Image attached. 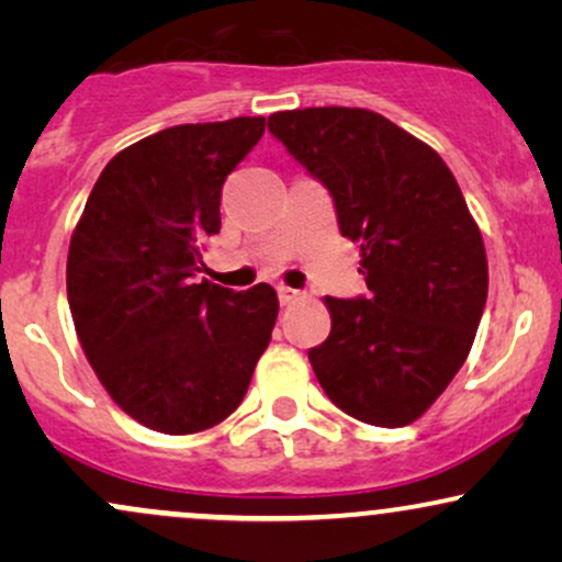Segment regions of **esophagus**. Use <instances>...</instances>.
Returning a JSON list of instances; mask_svg holds the SVG:
<instances>
[{
    "label": "esophagus",
    "mask_w": 562,
    "mask_h": 562,
    "mask_svg": "<svg viewBox=\"0 0 562 562\" xmlns=\"http://www.w3.org/2000/svg\"><path fill=\"white\" fill-rule=\"evenodd\" d=\"M301 299H303L301 290L285 288V285L280 288V303H282V306H290V303H295V301H301Z\"/></svg>",
    "instance_id": "1"
}]
</instances>
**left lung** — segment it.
Instances as JSON below:
<instances>
[{"label": "left lung", "instance_id": "left-lung-1", "mask_svg": "<svg viewBox=\"0 0 562 562\" xmlns=\"http://www.w3.org/2000/svg\"><path fill=\"white\" fill-rule=\"evenodd\" d=\"M269 132L330 190L370 290L325 299L333 327L308 351L314 375L353 420L415 423L465 364L488 293L486 248L454 173L364 108L280 111Z\"/></svg>", "mask_w": 562, "mask_h": 562}]
</instances>
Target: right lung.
<instances>
[{
  "label": "right lung",
  "instance_id": "right-lung-1",
  "mask_svg": "<svg viewBox=\"0 0 562 562\" xmlns=\"http://www.w3.org/2000/svg\"><path fill=\"white\" fill-rule=\"evenodd\" d=\"M267 119L164 128L105 166L70 235L66 285L76 335L128 417L169 436L227 420L280 312L272 285L195 277L222 229V184Z\"/></svg>",
  "mask_w": 562,
  "mask_h": 562
}]
</instances>
